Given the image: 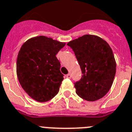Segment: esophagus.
I'll return each mask as SVG.
<instances>
[{
	"instance_id": "obj_1",
	"label": "esophagus",
	"mask_w": 132,
	"mask_h": 132,
	"mask_svg": "<svg viewBox=\"0 0 132 132\" xmlns=\"http://www.w3.org/2000/svg\"><path fill=\"white\" fill-rule=\"evenodd\" d=\"M66 78H71V74H68L66 75Z\"/></svg>"
}]
</instances>
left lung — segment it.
Here are the masks:
<instances>
[{
	"instance_id": "8db88e82",
	"label": "left lung",
	"mask_w": 132,
	"mask_h": 132,
	"mask_svg": "<svg viewBox=\"0 0 132 132\" xmlns=\"http://www.w3.org/2000/svg\"><path fill=\"white\" fill-rule=\"evenodd\" d=\"M74 52L83 74L74 84L76 92L87 101L103 98L112 87L116 71L114 54L106 40L85 34L67 44Z\"/></svg>"
}]
</instances>
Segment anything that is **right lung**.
I'll return each instance as SVG.
<instances>
[{"label":"right lung","instance_id":"right-lung-1","mask_svg":"<svg viewBox=\"0 0 132 132\" xmlns=\"http://www.w3.org/2000/svg\"><path fill=\"white\" fill-rule=\"evenodd\" d=\"M65 44L38 36L22 45L17 56V77L22 88L34 100L48 102L58 93L64 75L56 55Z\"/></svg>","mask_w":132,"mask_h":132}]
</instances>
